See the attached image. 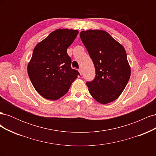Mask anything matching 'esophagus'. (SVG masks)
<instances>
[{"mask_svg":"<svg viewBox=\"0 0 156 156\" xmlns=\"http://www.w3.org/2000/svg\"><path fill=\"white\" fill-rule=\"evenodd\" d=\"M79 73H80V75H83V71H82V69H79Z\"/></svg>","mask_w":156,"mask_h":156,"instance_id":"esophagus-1","label":"esophagus"}]
</instances>
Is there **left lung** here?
Here are the masks:
<instances>
[{"instance_id":"8db88e82","label":"left lung","mask_w":156,"mask_h":156,"mask_svg":"<svg viewBox=\"0 0 156 156\" xmlns=\"http://www.w3.org/2000/svg\"><path fill=\"white\" fill-rule=\"evenodd\" d=\"M80 37L96 70L95 78L87 82L90 94L101 104L115 101L123 92L131 75L125 49L104 30L82 31Z\"/></svg>"}]
</instances>
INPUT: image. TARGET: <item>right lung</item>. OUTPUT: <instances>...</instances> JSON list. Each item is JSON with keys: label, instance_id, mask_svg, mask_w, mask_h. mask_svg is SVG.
<instances>
[{"label": "right lung", "instance_id": "add662e5", "mask_svg": "<svg viewBox=\"0 0 156 156\" xmlns=\"http://www.w3.org/2000/svg\"><path fill=\"white\" fill-rule=\"evenodd\" d=\"M76 30L57 29L37 44L27 71L36 90L45 99L56 100L64 96L79 73L71 67L67 49L77 37Z\"/></svg>", "mask_w": 156, "mask_h": 156}]
</instances>
